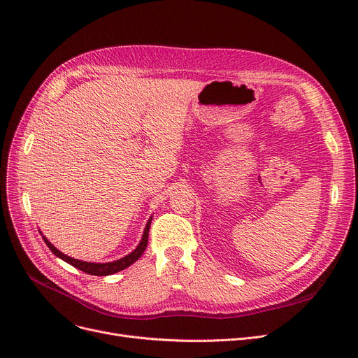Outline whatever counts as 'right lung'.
<instances>
[{
    "instance_id": "add662e5",
    "label": "right lung",
    "mask_w": 358,
    "mask_h": 358,
    "mask_svg": "<svg viewBox=\"0 0 358 358\" xmlns=\"http://www.w3.org/2000/svg\"><path fill=\"white\" fill-rule=\"evenodd\" d=\"M150 220H152V217L148 220L145 231H143V235H142V239L139 242V245L136 247V250H134L126 257H123L120 259H116V261H111V262H87V261H81V259H75L72 257L65 255L59 250H56L45 236H42V238H43L46 245L49 247V250L56 257H59L61 259H64L65 262H68V264L73 266L75 268H78V270H81L87 274H91V275H110V274H115V273H119V271L127 268L129 266H131L135 261H138L141 258V255L143 254V251L146 250V245H148V235H149V228H150Z\"/></svg>"
}]
</instances>
